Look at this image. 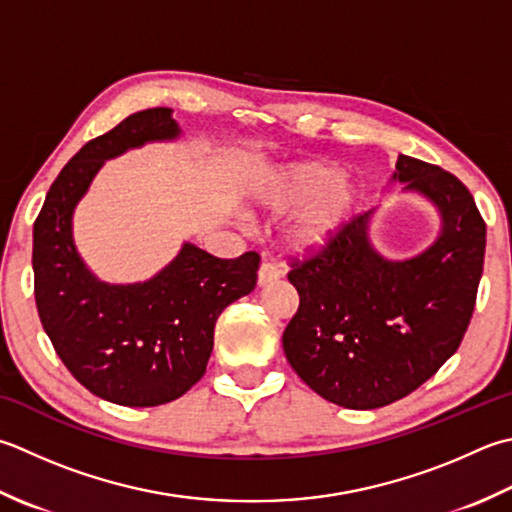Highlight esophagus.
I'll use <instances>...</instances> for the list:
<instances>
[{
    "label": "esophagus",
    "mask_w": 512,
    "mask_h": 512,
    "mask_svg": "<svg viewBox=\"0 0 512 512\" xmlns=\"http://www.w3.org/2000/svg\"><path fill=\"white\" fill-rule=\"evenodd\" d=\"M279 277H282V270H279L275 264H270V262H264L257 270V284L259 286L273 284V282H277Z\"/></svg>",
    "instance_id": "34e87169"
}]
</instances>
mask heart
<instances>
[{
  "mask_svg": "<svg viewBox=\"0 0 512 512\" xmlns=\"http://www.w3.org/2000/svg\"><path fill=\"white\" fill-rule=\"evenodd\" d=\"M273 213L297 210L286 226V242L299 253L324 248L342 233L359 204V188L333 164L302 162L284 168L262 193Z\"/></svg>",
  "mask_w": 512,
  "mask_h": 512,
  "instance_id": "heart-1",
  "label": "heart"
}]
</instances>
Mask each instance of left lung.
I'll list each match as a JSON object with an SVG mask.
<instances>
[{
	"mask_svg": "<svg viewBox=\"0 0 512 512\" xmlns=\"http://www.w3.org/2000/svg\"><path fill=\"white\" fill-rule=\"evenodd\" d=\"M399 182L442 213L426 253L388 262L355 215L333 242L290 257L299 308L284 330L295 373L328 402L353 410L413 393L455 353L473 317L484 270L486 222L470 190L435 164L399 155Z\"/></svg>",
	"mask_w": 512,
	"mask_h": 512,
	"instance_id": "8db88e82",
	"label": "left lung"
}]
</instances>
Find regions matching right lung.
<instances>
[{
    "mask_svg": "<svg viewBox=\"0 0 512 512\" xmlns=\"http://www.w3.org/2000/svg\"><path fill=\"white\" fill-rule=\"evenodd\" d=\"M170 108H146L79 150L50 186L33 228L35 304L46 335L79 384L119 406H159L206 373L215 322L257 284L259 255L237 259L186 244L144 284L97 282L79 259L70 217L104 159L173 139Z\"/></svg>",
    "mask_w": 512,
    "mask_h": 512,
    "instance_id": "right-lung-1",
    "label": "right lung"
}]
</instances>
